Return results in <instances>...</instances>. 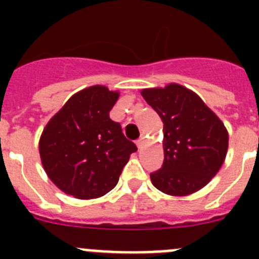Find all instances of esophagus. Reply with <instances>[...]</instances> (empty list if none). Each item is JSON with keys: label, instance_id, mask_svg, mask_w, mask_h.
Listing matches in <instances>:
<instances>
[{"label": "esophagus", "instance_id": "34e87169", "mask_svg": "<svg viewBox=\"0 0 259 259\" xmlns=\"http://www.w3.org/2000/svg\"><path fill=\"white\" fill-rule=\"evenodd\" d=\"M144 139H145V137H144V135H141V136L139 137V139H137V141H136V145L139 146V149H140V148H143Z\"/></svg>", "mask_w": 259, "mask_h": 259}]
</instances>
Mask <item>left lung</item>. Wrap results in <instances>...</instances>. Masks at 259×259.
Returning <instances> with one entry per match:
<instances>
[{"instance_id":"8db88e82","label":"left lung","mask_w":259,"mask_h":259,"mask_svg":"<svg viewBox=\"0 0 259 259\" xmlns=\"http://www.w3.org/2000/svg\"><path fill=\"white\" fill-rule=\"evenodd\" d=\"M163 122V164L150 174L153 185L171 196L193 193L218 172L227 154L228 134L221 119L189 89L170 84L144 89Z\"/></svg>"}]
</instances>
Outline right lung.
<instances>
[{
	"label": "right lung",
	"mask_w": 259,
	"mask_h": 259,
	"mask_svg": "<svg viewBox=\"0 0 259 259\" xmlns=\"http://www.w3.org/2000/svg\"><path fill=\"white\" fill-rule=\"evenodd\" d=\"M118 92L95 85L74 95L49 120L40 139L48 176L65 193L89 200L118 184L130 155L137 150L120 123L110 119Z\"/></svg>",
	"instance_id": "obj_1"
}]
</instances>
